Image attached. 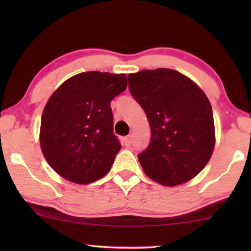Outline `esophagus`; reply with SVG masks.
Returning <instances> with one entry per match:
<instances>
[{"mask_svg":"<svg viewBox=\"0 0 251 251\" xmlns=\"http://www.w3.org/2000/svg\"><path fill=\"white\" fill-rule=\"evenodd\" d=\"M131 136H126L123 138V144H125L126 146H130L131 145Z\"/></svg>","mask_w":251,"mask_h":251,"instance_id":"esophagus-1","label":"esophagus"}]
</instances>
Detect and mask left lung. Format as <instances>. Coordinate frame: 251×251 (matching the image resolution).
Masks as SVG:
<instances>
[{
    "label": "left lung",
    "mask_w": 251,
    "mask_h": 251,
    "mask_svg": "<svg viewBox=\"0 0 251 251\" xmlns=\"http://www.w3.org/2000/svg\"><path fill=\"white\" fill-rule=\"evenodd\" d=\"M129 91L146 113L149 146L138 154L144 173L166 186L194 178L210 160L215 126L210 101L193 81L169 68L129 74Z\"/></svg>",
    "instance_id": "8db88e82"
}]
</instances>
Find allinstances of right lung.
Returning a JSON list of instances; mask_svg holds the SVG:
<instances>
[{
    "label": "right lung",
    "mask_w": 251,
    "mask_h": 251,
    "mask_svg": "<svg viewBox=\"0 0 251 251\" xmlns=\"http://www.w3.org/2000/svg\"><path fill=\"white\" fill-rule=\"evenodd\" d=\"M126 88L125 74L85 72L65 81L48 100L40 143L50 167L76 184L100 179L121 150L113 132L112 99Z\"/></svg>",
    "instance_id": "add662e5"
}]
</instances>
